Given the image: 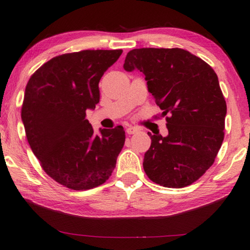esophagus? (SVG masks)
<instances>
[{
	"instance_id": "34e87169",
	"label": "esophagus",
	"mask_w": 250,
	"mask_h": 250,
	"mask_svg": "<svg viewBox=\"0 0 250 250\" xmlns=\"http://www.w3.org/2000/svg\"><path fill=\"white\" fill-rule=\"evenodd\" d=\"M139 129L137 128V126H133V125H128L125 128V132L128 134H133L135 132H138Z\"/></svg>"
}]
</instances>
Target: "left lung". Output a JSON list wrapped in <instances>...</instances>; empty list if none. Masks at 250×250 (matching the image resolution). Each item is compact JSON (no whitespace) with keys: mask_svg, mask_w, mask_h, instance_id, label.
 <instances>
[{"mask_svg":"<svg viewBox=\"0 0 250 250\" xmlns=\"http://www.w3.org/2000/svg\"><path fill=\"white\" fill-rule=\"evenodd\" d=\"M138 70L166 118L168 134H147L143 168L168 188L191 185L214 163L224 139L226 103L212 67L184 49H133L124 64Z\"/></svg>","mask_w":250,"mask_h":250,"instance_id":"left-lung-1","label":"left lung"}]
</instances>
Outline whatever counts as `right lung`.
Masks as SVG:
<instances>
[{
  "instance_id": "add662e5",
  "label": "right lung",
  "mask_w": 250,
  "mask_h": 250,
  "mask_svg": "<svg viewBox=\"0 0 250 250\" xmlns=\"http://www.w3.org/2000/svg\"><path fill=\"white\" fill-rule=\"evenodd\" d=\"M122 50H83L49 60L31 75L21 107L27 140L43 170L73 190L109 178L125 135L121 125L94 132L86 110L99 103V81Z\"/></svg>"
}]
</instances>
